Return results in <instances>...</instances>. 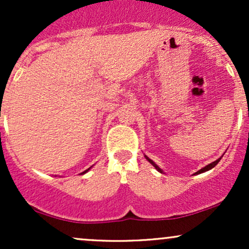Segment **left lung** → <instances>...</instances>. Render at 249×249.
<instances>
[{"mask_svg":"<svg viewBox=\"0 0 249 249\" xmlns=\"http://www.w3.org/2000/svg\"><path fill=\"white\" fill-rule=\"evenodd\" d=\"M145 158H146V159H147V160H148V161H150V162H151V164H152L154 167H156V170H157V171H159V172H160V173H162V170H161V168H160V167H159V166H158V165H157V164H156V162H154L153 160H151V159H150V158H148V157H146V156H145ZM220 159H221V158L216 159V160H215V161H213V162H211V164H208V165H206V166H205V167H202V168H201V170H199V171H198V172H196V174H200V173H202V172H206V171H210V170H212V168H213L214 166H215V165H216V164H218V162L220 161Z\"/></svg>","mask_w":249,"mask_h":249,"instance_id":"1","label":"left lung"}]
</instances>
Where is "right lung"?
Wrapping results in <instances>:
<instances>
[{
    "mask_svg": "<svg viewBox=\"0 0 249 249\" xmlns=\"http://www.w3.org/2000/svg\"><path fill=\"white\" fill-rule=\"evenodd\" d=\"M89 170H90V168H88V170H85V171H84V172H83V173H82V174H84V173H87V172H88V171H89Z\"/></svg>",
    "mask_w": 249,
    "mask_h": 249,
    "instance_id": "add662e5",
    "label": "right lung"
}]
</instances>
